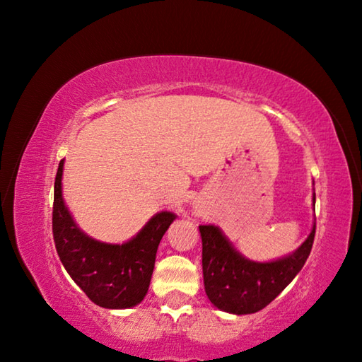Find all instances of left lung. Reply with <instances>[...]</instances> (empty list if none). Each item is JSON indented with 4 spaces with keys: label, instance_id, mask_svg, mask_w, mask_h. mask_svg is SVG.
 Instances as JSON below:
<instances>
[{
    "label": "left lung",
    "instance_id": "8db88e82",
    "mask_svg": "<svg viewBox=\"0 0 362 362\" xmlns=\"http://www.w3.org/2000/svg\"><path fill=\"white\" fill-rule=\"evenodd\" d=\"M315 231L316 223L296 252L272 262H254L238 252L218 226L199 225L207 297L218 310L231 315H250L265 308L305 265Z\"/></svg>",
    "mask_w": 362,
    "mask_h": 362
}]
</instances>
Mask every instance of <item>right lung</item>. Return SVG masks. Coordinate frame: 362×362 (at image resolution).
<instances>
[{"label": "right lung", "mask_w": 362, "mask_h": 362, "mask_svg": "<svg viewBox=\"0 0 362 362\" xmlns=\"http://www.w3.org/2000/svg\"><path fill=\"white\" fill-rule=\"evenodd\" d=\"M64 159L54 183L52 235L60 262L71 279L95 305L131 308L148 292L159 241L175 220L163 211L153 216L136 236L122 244L97 241L75 223L62 196Z\"/></svg>", "instance_id": "right-lung-1"}]
</instances>
